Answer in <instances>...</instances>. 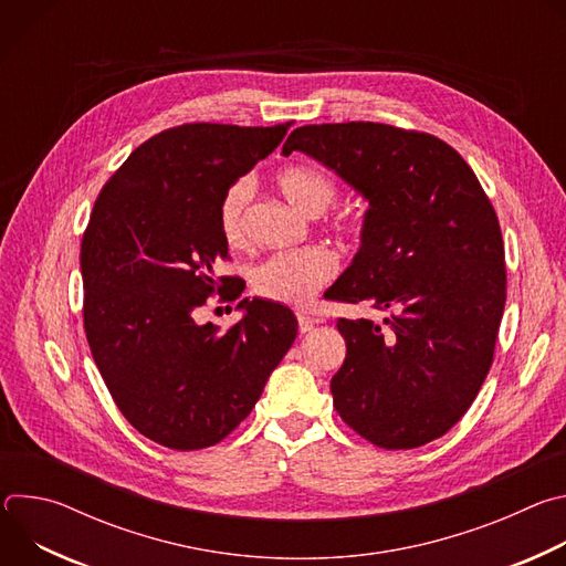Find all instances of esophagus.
<instances>
[{
	"label": "esophagus",
	"instance_id": "obj_1",
	"mask_svg": "<svg viewBox=\"0 0 566 566\" xmlns=\"http://www.w3.org/2000/svg\"><path fill=\"white\" fill-rule=\"evenodd\" d=\"M297 327H300V334H308L315 327V319L306 313H297Z\"/></svg>",
	"mask_w": 566,
	"mask_h": 566
}]
</instances>
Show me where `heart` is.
<instances>
[{
	"label": "heart",
	"mask_w": 566,
	"mask_h": 566,
	"mask_svg": "<svg viewBox=\"0 0 566 566\" xmlns=\"http://www.w3.org/2000/svg\"><path fill=\"white\" fill-rule=\"evenodd\" d=\"M275 184L284 199L308 217L325 214L338 197V184L334 177L306 164H291L282 168L275 175ZM251 192L253 186L249 179H237L219 199L217 226L230 247H239L244 241ZM336 269V258L319 247L282 251L251 271V284L262 297L282 304H306L332 282Z\"/></svg>",
	"instance_id": "b5f03b06"
}]
</instances>
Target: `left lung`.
Returning <instances> with one entry per match:
<instances>
[{
    "instance_id": "1",
    "label": "left lung",
    "mask_w": 566,
    "mask_h": 566,
    "mask_svg": "<svg viewBox=\"0 0 566 566\" xmlns=\"http://www.w3.org/2000/svg\"><path fill=\"white\" fill-rule=\"evenodd\" d=\"M336 172L369 208L360 249L325 293L387 311L336 322L347 356L332 378L343 421L378 448L443 437L486 378L506 302L497 214L443 140L382 123L297 127L282 154Z\"/></svg>"
}]
</instances>
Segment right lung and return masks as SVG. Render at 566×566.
Here are the masks:
<instances>
[{"label":"right lung","mask_w":566,"mask_h":566,"mask_svg":"<svg viewBox=\"0 0 566 566\" xmlns=\"http://www.w3.org/2000/svg\"><path fill=\"white\" fill-rule=\"evenodd\" d=\"M289 127L190 123L160 132L96 199L80 251L87 340L123 417L166 448L201 450L228 437L297 336L293 311L262 297L241 300L244 317L228 332L192 315L219 286L214 264L228 258L221 195Z\"/></svg>","instance_id":"1"}]
</instances>
